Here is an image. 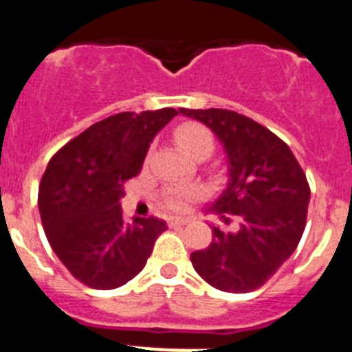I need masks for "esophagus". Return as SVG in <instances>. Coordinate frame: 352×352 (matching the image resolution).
<instances>
[{"mask_svg": "<svg viewBox=\"0 0 352 352\" xmlns=\"http://www.w3.org/2000/svg\"><path fill=\"white\" fill-rule=\"evenodd\" d=\"M170 227H178V226H185V223L190 222V219H182V217H169L167 219Z\"/></svg>", "mask_w": 352, "mask_h": 352, "instance_id": "obj_1", "label": "esophagus"}]
</instances>
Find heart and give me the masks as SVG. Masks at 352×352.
Listing matches in <instances>:
<instances>
[{
  "label": "heart",
  "mask_w": 352,
  "mask_h": 352,
  "mask_svg": "<svg viewBox=\"0 0 352 352\" xmlns=\"http://www.w3.org/2000/svg\"><path fill=\"white\" fill-rule=\"evenodd\" d=\"M210 138L208 130L199 125H183L182 129L176 132V141H178L179 148L188 153L195 144L203 141V139ZM201 195V188L195 185H173L166 188L164 192V203L174 211H183L194 203V199Z\"/></svg>",
  "instance_id": "obj_1"
}]
</instances>
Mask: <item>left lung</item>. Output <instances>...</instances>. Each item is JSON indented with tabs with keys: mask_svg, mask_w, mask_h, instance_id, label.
Returning <instances> with one entry per match:
<instances>
[{
	"mask_svg": "<svg viewBox=\"0 0 352 352\" xmlns=\"http://www.w3.org/2000/svg\"><path fill=\"white\" fill-rule=\"evenodd\" d=\"M219 138L226 149L227 185L208 213L238 214L239 227H213L204 250L192 252L195 272L214 289L250 292L292 256L307 220L310 188L291 148L257 121L227 109H179Z\"/></svg>",
	"mask_w": 352,
	"mask_h": 352,
	"instance_id": "8db88e82",
	"label": "left lung"
}]
</instances>
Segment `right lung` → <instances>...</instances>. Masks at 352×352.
<instances>
[{
  "label": "right lung",
  "instance_id": "1",
  "mask_svg": "<svg viewBox=\"0 0 352 352\" xmlns=\"http://www.w3.org/2000/svg\"><path fill=\"white\" fill-rule=\"evenodd\" d=\"M176 109L120 113L84 130L49 160L38 186L43 231L77 280L116 289L146 266L164 220L123 222V183L142 169L149 144Z\"/></svg>",
  "mask_w": 352,
  "mask_h": 352
}]
</instances>
